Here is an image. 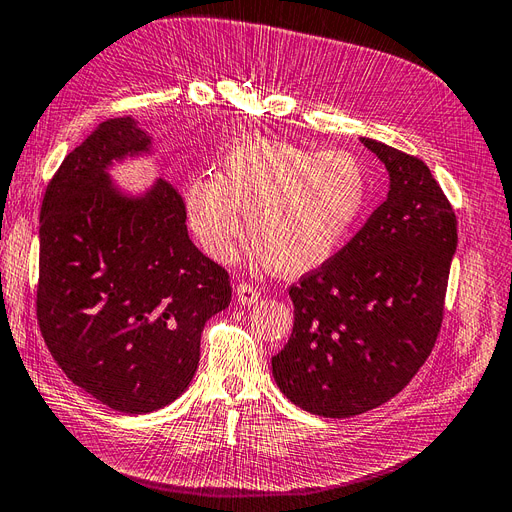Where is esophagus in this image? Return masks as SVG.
I'll use <instances>...</instances> for the list:
<instances>
[{"instance_id":"esophagus-1","label":"esophagus","mask_w":512,"mask_h":512,"mask_svg":"<svg viewBox=\"0 0 512 512\" xmlns=\"http://www.w3.org/2000/svg\"><path fill=\"white\" fill-rule=\"evenodd\" d=\"M235 299L243 305V307H252L254 303H258L260 299V292L250 286V284H239L237 290H235Z\"/></svg>"}]
</instances>
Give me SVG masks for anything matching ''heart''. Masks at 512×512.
Returning <instances> with one entry per match:
<instances>
[{
    "instance_id": "obj_1",
    "label": "heart",
    "mask_w": 512,
    "mask_h": 512,
    "mask_svg": "<svg viewBox=\"0 0 512 512\" xmlns=\"http://www.w3.org/2000/svg\"><path fill=\"white\" fill-rule=\"evenodd\" d=\"M369 200L363 166L346 151H314L247 138L228 151L220 179H196L185 196L188 226L213 260L243 235L269 271L299 277L327 265L359 226Z\"/></svg>"
}]
</instances>
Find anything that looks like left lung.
Here are the masks:
<instances>
[{
  "mask_svg": "<svg viewBox=\"0 0 512 512\" xmlns=\"http://www.w3.org/2000/svg\"><path fill=\"white\" fill-rule=\"evenodd\" d=\"M389 194L327 265L288 294L294 327L271 359L294 406L324 418L374 410L416 376L438 339L457 218L423 160L374 138Z\"/></svg>",
  "mask_w": 512,
  "mask_h": 512,
  "instance_id": "1",
  "label": "left lung"
}]
</instances>
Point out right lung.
Segmentation results:
<instances>
[{"mask_svg":"<svg viewBox=\"0 0 512 512\" xmlns=\"http://www.w3.org/2000/svg\"><path fill=\"white\" fill-rule=\"evenodd\" d=\"M134 117L106 119L70 151L40 211V331L68 380L123 414L188 389L205 322L230 303L228 273L192 243L181 194L143 192L111 168L151 156Z\"/></svg>","mask_w":512,"mask_h":512,"instance_id":"add662e5","label":"right lung"}]
</instances>
